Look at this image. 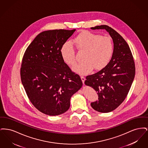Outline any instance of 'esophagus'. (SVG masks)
<instances>
[{"instance_id": "obj_1", "label": "esophagus", "mask_w": 148, "mask_h": 148, "mask_svg": "<svg viewBox=\"0 0 148 148\" xmlns=\"http://www.w3.org/2000/svg\"><path fill=\"white\" fill-rule=\"evenodd\" d=\"M81 79L82 80V82L83 84H84L85 80V78L84 77H81Z\"/></svg>"}]
</instances>
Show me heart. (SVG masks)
Wrapping results in <instances>:
<instances>
[{"label":"heart","instance_id":"obj_1","mask_svg":"<svg viewBox=\"0 0 148 148\" xmlns=\"http://www.w3.org/2000/svg\"><path fill=\"white\" fill-rule=\"evenodd\" d=\"M72 42L79 50L85 52L83 57L84 62L78 64L73 68V71L80 75L88 74L94 69L99 71L104 68L113 56L114 44L110 37L84 31L79 33ZM60 53L65 63L70 66L75 64V50L71 42L65 43Z\"/></svg>","mask_w":148,"mask_h":148}]
</instances>
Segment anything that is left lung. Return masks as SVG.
<instances>
[{"label":"left lung","mask_w":148,"mask_h":148,"mask_svg":"<svg viewBox=\"0 0 148 148\" xmlns=\"http://www.w3.org/2000/svg\"><path fill=\"white\" fill-rule=\"evenodd\" d=\"M92 30H106L113 39L114 52L109 64L98 73L87 76L85 84L97 92L98 100L90 106L100 113H109L123 103L134 80L135 68L131 50L123 38L111 27L101 25Z\"/></svg>","instance_id":"obj_1"}]
</instances>
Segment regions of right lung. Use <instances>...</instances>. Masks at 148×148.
<instances>
[{
  "label": "right lung",
  "mask_w": 148,
  "mask_h": 148,
  "mask_svg": "<svg viewBox=\"0 0 148 148\" xmlns=\"http://www.w3.org/2000/svg\"><path fill=\"white\" fill-rule=\"evenodd\" d=\"M75 29L42 32L25 50L21 69V83L31 103L40 112L56 116L70 108L71 96L82 87L61 56L64 43Z\"/></svg>",
  "instance_id": "right-lung-1"
}]
</instances>
